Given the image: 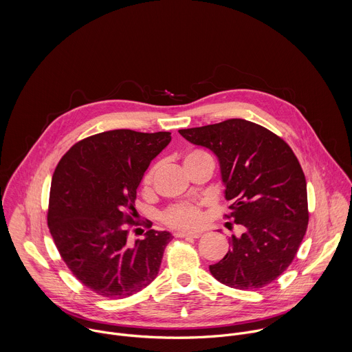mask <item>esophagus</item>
<instances>
[{"mask_svg": "<svg viewBox=\"0 0 352 352\" xmlns=\"http://www.w3.org/2000/svg\"><path fill=\"white\" fill-rule=\"evenodd\" d=\"M177 238H200L202 234H189V232H177Z\"/></svg>", "mask_w": 352, "mask_h": 352, "instance_id": "1", "label": "esophagus"}]
</instances>
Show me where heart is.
<instances>
[{"instance_id": "b5f03b06", "label": "heart", "mask_w": 352, "mask_h": 352, "mask_svg": "<svg viewBox=\"0 0 352 352\" xmlns=\"http://www.w3.org/2000/svg\"><path fill=\"white\" fill-rule=\"evenodd\" d=\"M202 152H192L189 153L186 157L190 156H196L200 155ZM153 177V171H150L146 177H144V182L148 184L152 181ZM164 223L174 228V230H179V231H195L197 228H200L205 223V213L202 212V208L199 205H177L170 208L164 216H163Z\"/></svg>"}]
</instances>
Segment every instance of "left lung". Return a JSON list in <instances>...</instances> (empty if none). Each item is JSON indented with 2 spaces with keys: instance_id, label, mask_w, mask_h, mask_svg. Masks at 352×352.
I'll return each mask as SVG.
<instances>
[{
  "instance_id": "1",
  "label": "left lung",
  "mask_w": 352,
  "mask_h": 352,
  "mask_svg": "<svg viewBox=\"0 0 352 352\" xmlns=\"http://www.w3.org/2000/svg\"><path fill=\"white\" fill-rule=\"evenodd\" d=\"M178 132L217 157L230 217L243 227L210 273L238 289L273 283L295 258L309 220L305 175L291 147L239 118Z\"/></svg>"
}]
</instances>
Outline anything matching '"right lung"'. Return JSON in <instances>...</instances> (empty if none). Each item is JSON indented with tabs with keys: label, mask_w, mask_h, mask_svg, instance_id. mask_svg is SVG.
Returning a JSON list of instances; mask_svg holds the SVG:
<instances>
[{
	"label": "right lung",
	"mask_w": 352,
	"mask_h": 352,
	"mask_svg": "<svg viewBox=\"0 0 352 352\" xmlns=\"http://www.w3.org/2000/svg\"><path fill=\"white\" fill-rule=\"evenodd\" d=\"M171 140L170 132L114 129L72 146L52 179L48 228L72 274L106 298H126L152 283L171 232L150 228L128 242L136 189Z\"/></svg>",
	"instance_id": "obj_1"
}]
</instances>
